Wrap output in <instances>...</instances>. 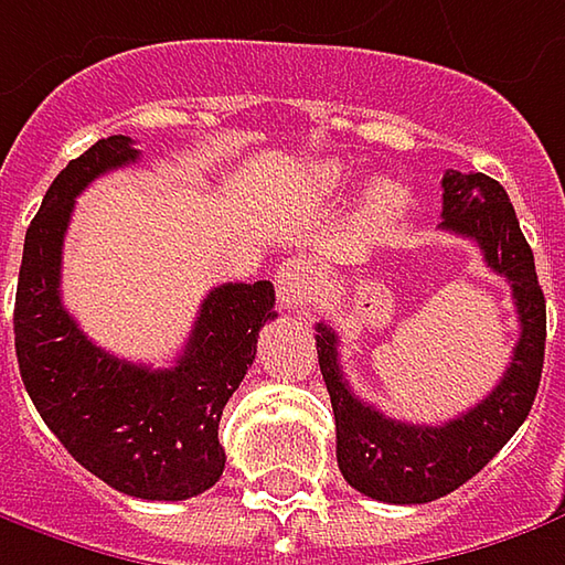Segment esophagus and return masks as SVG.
<instances>
[{"instance_id": "esophagus-1", "label": "esophagus", "mask_w": 565, "mask_h": 565, "mask_svg": "<svg viewBox=\"0 0 565 565\" xmlns=\"http://www.w3.org/2000/svg\"><path fill=\"white\" fill-rule=\"evenodd\" d=\"M275 287L284 309L309 307L312 294L319 290V268L309 258H287L275 275Z\"/></svg>"}]
</instances>
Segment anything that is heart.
<instances>
[{"instance_id": "obj_1", "label": "heart", "mask_w": 565, "mask_h": 565, "mask_svg": "<svg viewBox=\"0 0 565 565\" xmlns=\"http://www.w3.org/2000/svg\"><path fill=\"white\" fill-rule=\"evenodd\" d=\"M319 183L322 185H334L338 180H341V173H338V167H331V163H326V167H319ZM376 205L385 211H392V209H398L402 205V189L398 185H392V183H382L380 189H376Z\"/></svg>"}]
</instances>
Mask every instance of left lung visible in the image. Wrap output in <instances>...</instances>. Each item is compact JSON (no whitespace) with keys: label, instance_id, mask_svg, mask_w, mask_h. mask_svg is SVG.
I'll return each instance as SVG.
<instances>
[{"label":"left lung","instance_id":"8db88e82","mask_svg":"<svg viewBox=\"0 0 565 565\" xmlns=\"http://www.w3.org/2000/svg\"><path fill=\"white\" fill-rule=\"evenodd\" d=\"M439 227L475 239L487 268L509 281L522 331L503 380L483 402L449 424L424 427L385 417L360 402L338 363V334L322 322L316 326L319 370L338 429V468L354 490L380 503H433L458 490L525 424L541 385L547 307L534 271V253L505 189L483 173L446 170Z\"/></svg>","mask_w":565,"mask_h":565}]
</instances>
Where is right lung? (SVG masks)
Segmentation results:
<instances>
[{
  "label": "right lung",
  "mask_w": 565,
  "mask_h": 565,
  "mask_svg": "<svg viewBox=\"0 0 565 565\" xmlns=\"http://www.w3.org/2000/svg\"><path fill=\"white\" fill-rule=\"evenodd\" d=\"M129 136L100 138L53 180L24 234L14 294L18 370L43 424L68 455L138 500H189L224 475L217 424L275 319L271 281L221 284L195 316L173 366L154 370L100 351L60 297L62 239L75 195L107 170L136 163Z\"/></svg>",
  "instance_id": "add662e5"
}]
</instances>
